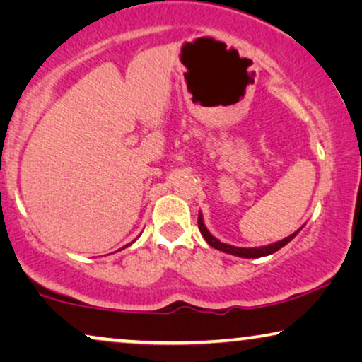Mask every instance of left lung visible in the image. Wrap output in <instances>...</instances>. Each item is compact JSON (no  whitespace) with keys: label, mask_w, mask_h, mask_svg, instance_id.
Returning a JSON list of instances; mask_svg holds the SVG:
<instances>
[{"label":"left lung","mask_w":362,"mask_h":362,"mask_svg":"<svg viewBox=\"0 0 362 362\" xmlns=\"http://www.w3.org/2000/svg\"><path fill=\"white\" fill-rule=\"evenodd\" d=\"M197 226H199V230H201L202 237H204L206 242L211 247H214V249H217V250L226 252V254L237 255V257H244V259H259V257H265V255L274 254V252H276L279 249H281V247H284V245L288 244V242L296 235V232H298V230H296L295 234L285 237L284 240L275 242V244H270V245H265V247H255V249H244V247H234V245L224 244V242L217 240L214 235H211V232L206 229L204 222H202L201 214H199V219H197Z\"/></svg>","instance_id":"8db88e82"}]
</instances>
